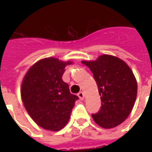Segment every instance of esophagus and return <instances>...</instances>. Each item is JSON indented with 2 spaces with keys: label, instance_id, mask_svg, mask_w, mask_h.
<instances>
[{
  "label": "esophagus",
  "instance_id": "esophagus-1",
  "mask_svg": "<svg viewBox=\"0 0 152 152\" xmlns=\"http://www.w3.org/2000/svg\"><path fill=\"white\" fill-rule=\"evenodd\" d=\"M78 97H79V99H80V100H84V99H85V94H84V93L80 92L79 94H78Z\"/></svg>",
  "mask_w": 152,
  "mask_h": 152
}]
</instances>
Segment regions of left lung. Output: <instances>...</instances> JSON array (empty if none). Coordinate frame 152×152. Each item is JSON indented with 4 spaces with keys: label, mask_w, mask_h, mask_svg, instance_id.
<instances>
[{
    "label": "left lung",
    "mask_w": 152,
    "mask_h": 152,
    "mask_svg": "<svg viewBox=\"0 0 152 152\" xmlns=\"http://www.w3.org/2000/svg\"><path fill=\"white\" fill-rule=\"evenodd\" d=\"M92 72L98 85L102 106L92 114L96 124L112 129L124 122L134 107L137 85L128 64L117 57L103 54L94 61H81Z\"/></svg>",
    "instance_id": "8db88e82"
}]
</instances>
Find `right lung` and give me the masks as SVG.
I'll return each instance as SVG.
<instances>
[{
  "label": "right lung",
  "instance_id": "add662e5",
  "mask_svg": "<svg viewBox=\"0 0 152 152\" xmlns=\"http://www.w3.org/2000/svg\"><path fill=\"white\" fill-rule=\"evenodd\" d=\"M70 64L72 62L53 57L40 59L28 69L22 81L25 109L36 124L47 130L62 129L78 99L62 80L65 67Z\"/></svg>",
  "mask_w": 152,
  "mask_h": 152
}]
</instances>
